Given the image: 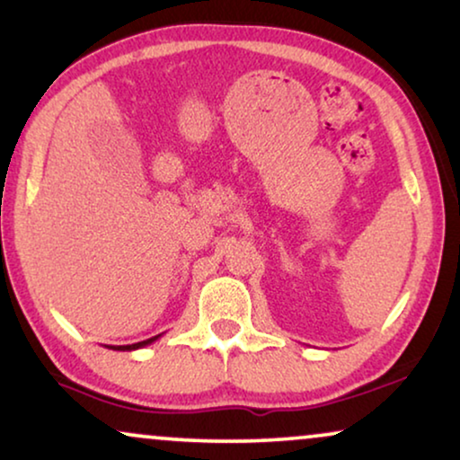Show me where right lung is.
Here are the masks:
<instances>
[{
    "mask_svg": "<svg viewBox=\"0 0 460 460\" xmlns=\"http://www.w3.org/2000/svg\"><path fill=\"white\" fill-rule=\"evenodd\" d=\"M159 337H161V335H156V337H150V339H146V341H140V343H131V345H111L109 349H119V351H134V349L146 348V345L155 343L156 339H159Z\"/></svg>",
    "mask_w": 460,
    "mask_h": 460,
    "instance_id": "right-lung-1",
    "label": "right lung"
}]
</instances>
